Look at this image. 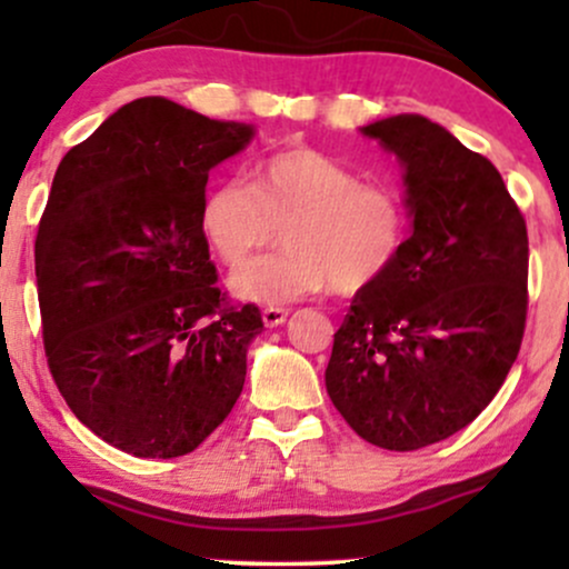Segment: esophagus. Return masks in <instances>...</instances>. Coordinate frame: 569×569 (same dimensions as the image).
<instances>
[{"mask_svg":"<svg viewBox=\"0 0 569 569\" xmlns=\"http://www.w3.org/2000/svg\"><path fill=\"white\" fill-rule=\"evenodd\" d=\"M286 318H289V310H283V307H264L262 310V321L267 329H276V326L286 323Z\"/></svg>","mask_w":569,"mask_h":569,"instance_id":"esophagus-1","label":"esophagus"}]
</instances>
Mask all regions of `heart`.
Returning a JSON list of instances; mask_svg holds the SVG:
<instances>
[{
  "mask_svg": "<svg viewBox=\"0 0 569 569\" xmlns=\"http://www.w3.org/2000/svg\"><path fill=\"white\" fill-rule=\"evenodd\" d=\"M283 226L287 248L230 278L238 299L291 305L335 283L356 293L382 280L407 248L411 217L401 189L363 184L348 166L310 147L259 160L251 184L219 181L202 198L200 232L224 264L239 267Z\"/></svg>",
  "mask_w": 569,
  "mask_h": 569,
  "instance_id": "obj_1",
  "label": "heart"
}]
</instances>
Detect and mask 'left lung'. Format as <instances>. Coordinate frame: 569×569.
Segmentation results:
<instances>
[{"instance_id": "1", "label": "left lung", "mask_w": 569, "mask_h": 569, "mask_svg": "<svg viewBox=\"0 0 569 569\" xmlns=\"http://www.w3.org/2000/svg\"><path fill=\"white\" fill-rule=\"evenodd\" d=\"M403 171L411 230L352 297L326 393L361 439L411 452L473 422L506 382L527 318V224L498 168L422 114L358 128Z\"/></svg>"}]
</instances>
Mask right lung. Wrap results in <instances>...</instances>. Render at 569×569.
Masks as SVG:
<instances>
[{
    "instance_id": "1",
    "label": "right lung",
    "mask_w": 569,
    "mask_h": 569,
    "mask_svg": "<svg viewBox=\"0 0 569 569\" xmlns=\"http://www.w3.org/2000/svg\"><path fill=\"white\" fill-rule=\"evenodd\" d=\"M257 136L162 96L69 149L34 264L53 380L77 420L133 457L198 449L230 415L259 307H224L200 232L208 171Z\"/></svg>"
}]
</instances>
